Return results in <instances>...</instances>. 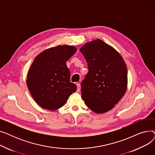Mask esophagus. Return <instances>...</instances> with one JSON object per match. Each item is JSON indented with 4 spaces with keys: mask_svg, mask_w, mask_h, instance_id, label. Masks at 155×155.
I'll list each match as a JSON object with an SVG mask.
<instances>
[{
    "mask_svg": "<svg viewBox=\"0 0 155 155\" xmlns=\"http://www.w3.org/2000/svg\"><path fill=\"white\" fill-rule=\"evenodd\" d=\"M77 92H79L80 91V84L79 83H77Z\"/></svg>",
    "mask_w": 155,
    "mask_h": 155,
    "instance_id": "obj_1",
    "label": "esophagus"
}]
</instances>
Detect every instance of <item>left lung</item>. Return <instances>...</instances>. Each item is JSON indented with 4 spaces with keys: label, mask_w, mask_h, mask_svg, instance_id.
<instances>
[{
    "label": "left lung",
    "mask_w": 155,
    "mask_h": 155,
    "mask_svg": "<svg viewBox=\"0 0 155 155\" xmlns=\"http://www.w3.org/2000/svg\"><path fill=\"white\" fill-rule=\"evenodd\" d=\"M88 72L81 84L82 98L97 114L107 112L123 98L127 88L126 64L112 46L97 39L80 49Z\"/></svg>",
    "instance_id": "8db88e82"
}]
</instances>
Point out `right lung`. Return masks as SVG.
<instances>
[{"label":"right lung","mask_w":155,"mask_h":155,"mask_svg":"<svg viewBox=\"0 0 155 155\" xmlns=\"http://www.w3.org/2000/svg\"><path fill=\"white\" fill-rule=\"evenodd\" d=\"M77 48L58 45L40 53L31 64L26 84L36 102L43 109L54 110L65 104L77 87L70 82V71L67 61Z\"/></svg>","instance_id":"right-lung-1"}]
</instances>
